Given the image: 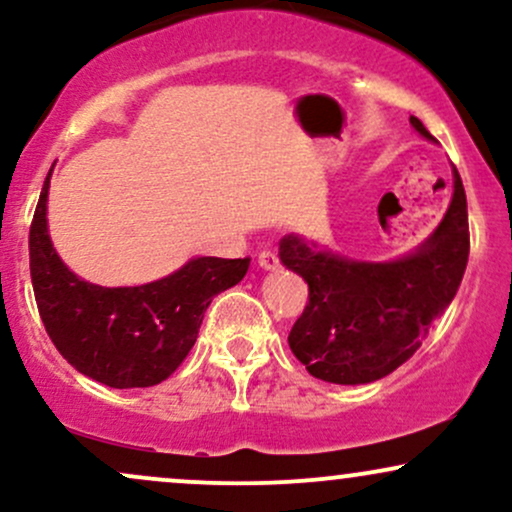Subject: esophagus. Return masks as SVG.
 I'll use <instances>...</instances> for the list:
<instances>
[{
	"instance_id": "esophagus-1",
	"label": "esophagus",
	"mask_w": 512,
	"mask_h": 512,
	"mask_svg": "<svg viewBox=\"0 0 512 512\" xmlns=\"http://www.w3.org/2000/svg\"><path fill=\"white\" fill-rule=\"evenodd\" d=\"M257 262H260L262 269H276V267H279V257H276V252H272V250H260V255H257Z\"/></svg>"
}]
</instances>
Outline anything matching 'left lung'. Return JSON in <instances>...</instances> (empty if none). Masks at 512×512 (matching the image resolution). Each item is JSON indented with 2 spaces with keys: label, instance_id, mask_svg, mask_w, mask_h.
<instances>
[{
  "label": "left lung",
  "instance_id": "8db88e82",
  "mask_svg": "<svg viewBox=\"0 0 512 512\" xmlns=\"http://www.w3.org/2000/svg\"><path fill=\"white\" fill-rule=\"evenodd\" d=\"M409 122L433 139L419 117ZM452 178L455 192L440 226L402 260L354 262L298 236L281 238V262L308 281V303L289 346L313 378L373 383L409 361L433 330L460 289L469 257L467 197L457 168Z\"/></svg>",
  "mask_w": 512,
  "mask_h": 512
}]
</instances>
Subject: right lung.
<instances>
[{
  "mask_svg": "<svg viewBox=\"0 0 512 512\" xmlns=\"http://www.w3.org/2000/svg\"><path fill=\"white\" fill-rule=\"evenodd\" d=\"M50 173L35 207L28 252L40 320L67 363L98 383L129 390L166 380L197 342L211 298L236 286L250 257H197L166 279L103 289L64 267L48 236Z\"/></svg>",
  "mask_w": 512,
  "mask_h": 512,
  "instance_id": "right-lung-1",
  "label": "right lung"
}]
</instances>
